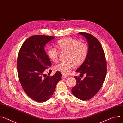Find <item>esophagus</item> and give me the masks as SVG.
Instances as JSON below:
<instances>
[{"mask_svg": "<svg viewBox=\"0 0 123 123\" xmlns=\"http://www.w3.org/2000/svg\"><path fill=\"white\" fill-rule=\"evenodd\" d=\"M67 77H68V76H66V75H62V78L63 79L67 78Z\"/></svg>", "mask_w": 123, "mask_h": 123, "instance_id": "34e87169", "label": "esophagus"}]
</instances>
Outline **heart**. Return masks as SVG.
I'll list each match as a JSON object with an SVG mask.
<instances>
[{"instance_id": "obj_1", "label": "heart", "mask_w": 123, "mask_h": 123, "mask_svg": "<svg viewBox=\"0 0 123 123\" xmlns=\"http://www.w3.org/2000/svg\"><path fill=\"white\" fill-rule=\"evenodd\" d=\"M57 47L61 51H68L67 62H61L54 66L55 70L60 72L63 74L68 75L75 67V63L78 65L82 64L86 60L88 53L87 45L79 40L68 37L61 39L57 43ZM47 54L49 58L53 62L58 60L59 51L53 46L48 48Z\"/></svg>"}]
</instances>
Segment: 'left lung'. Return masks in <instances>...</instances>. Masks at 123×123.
<instances>
[{
	"label": "left lung",
	"instance_id": "left-lung-1",
	"mask_svg": "<svg viewBox=\"0 0 123 123\" xmlns=\"http://www.w3.org/2000/svg\"><path fill=\"white\" fill-rule=\"evenodd\" d=\"M85 37L88 45V53L85 61L76 71L80 75H86L81 80L75 77L77 84L72 88L73 94L81 100H87L93 97L101 87L107 71L105 54L101 43L92 35L86 32L79 33Z\"/></svg>",
	"mask_w": 123,
	"mask_h": 123
}]
</instances>
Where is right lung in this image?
Masks as SVG:
<instances>
[{
  "instance_id": "1",
  "label": "right lung",
  "mask_w": 123,
  "mask_h": 123,
  "mask_svg": "<svg viewBox=\"0 0 123 123\" xmlns=\"http://www.w3.org/2000/svg\"><path fill=\"white\" fill-rule=\"evenodd\" d=\"M55 38L48 36H32L23 43L19 52L17 70L20 83L26 93L38 102L50 98L62 77L59 71L51 77L44 74L51 65L44 46ZM49 71L51 72V70Z\"/></svg>"
}]
</instances>
